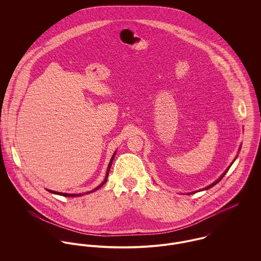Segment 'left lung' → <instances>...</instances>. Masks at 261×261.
Masks as SVG:
<instances>
[{"label": "left lung", "mask_w": 261, "mask_h": 261, "mask_svg": "<svg viewBox=\"0 0 261 261\" xmlns=\"http://www.w3.org/2000/svg\"><path fill=\"white\" fill-rule=\"evenodd\" d=\"M229 167H231V165H230ZM228 170H229V168H228V169L225 171V173H224L223 175H222V176H221V177H220V178H219V179H218L216 182H214V183H213V184H211L210 186L206 187V188H205V189H203V190H207V189H210V188H212V187L214 186V185H216L217 183H219V182L222 180V178H223L224 176H225V174L227 173V171H228Z\"/></svg>", "instance_id": "left-lung-1"}]
</instances>
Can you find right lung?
<instances>
[{"label": "right lung", "mask_w": 261, "mask_h": 261, "mask_svg": "<svg viewBox=\"0 0 261 261\" xmlns=\"http://www.w3.org/2000/svg\"><path fill=\"white\" fill-rule=\"evenodd\" d=\"M114 155H115V152L113 153L112 160H111V162H110V165H109V168H108V172H107V176H106L105 181H103L99 186L97 187V188H95L94 190H92V191H90V192H87V193H85V194H89V193H91V192H94L95 190L99 189L100 187L103 186V185L107 183V181H108V177H109V172H110V169H111V167H112V161H113ZM49 192H51V193H53V194H56V195H61V196H64V197H79V196H82V195H83V194H67V193H60V192H55V191H51V190H49Z\"/></svg>", "instance_id": "obj_1"}]
</instances>
